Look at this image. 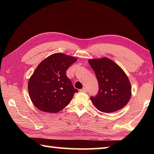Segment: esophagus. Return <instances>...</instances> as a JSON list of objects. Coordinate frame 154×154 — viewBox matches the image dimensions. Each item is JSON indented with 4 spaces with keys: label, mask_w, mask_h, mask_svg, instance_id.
Segmentation results:
<instances>
[{
    "label": "esophagus",
    "mask_w": 154,
    "mask_h": 154,
    "mask_svg": "<svg viewBox=\"0 0 154 154\" xmlns=\"http://www.w3.org/2000/svg\"><path fill=\"white\" fill-rule=\"evenodd\" d=\"M81 91H82V92H88L86 88H83V89L81 90Z\"/></svg>",
    "instance_id": "1"
}]
</instances>
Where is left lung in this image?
I'll return each instance as SVG.
<instances>
[{"label":"left lung","instance_id":"obj_1","mask_svg":"<svg viewBox=\"0 0 154 154\" xmlns=\"http://www.w3.org/2000/svg\"><path fill=\"white\" fill-rule=\"evenodd\" d=\"M95 72L99 89L96 96H91L92 103L99 111L111 113L126 106L131 96L128 77L116 62L109 58L88 60Z\"/></svg>","mask_w":154,"mask_h":154}]
</instances>
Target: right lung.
Here are the masks:
<instances>
[{
	"instance_id": "right-lung-1",
	"label": "right lung",
	"mask_w": 154,
	"mask_h": 154,
	"mask_svg": "<svg viewBox=\"0 0 154 154\" xmlns=\"http://www.w3.org/2000/svg\"><path fill=\"white\" fill-rule=\"evenodd\" d=\"M77 58L62 53L48 56L38 65L28 83L30 98L43 112L57 113L71 102L78 90L66 72Z\"/></svg>"
}]
</instances>
